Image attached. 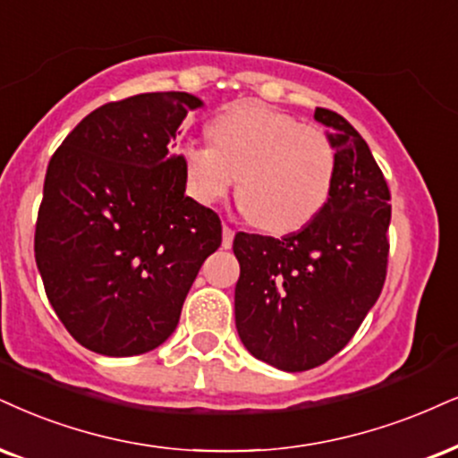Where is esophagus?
Listing matches in <instances>:
<instances>
[{
	"mask_svg": "<svg viewBox=\"0 0 458 458\" xmlns=\"http://www.w3.org/2000/svg\"><path fill=\"white\" fill-rule=\"evenodd\" d=\"M233 235H235V231L231 229L229 225H225V227H223V248L233 246Z\"/></svg>",
	"mask_w": 458,
	"mask_h": 458,
	"instance_id": "esophagus-1",
	"label": "esophagus"
}]
</instances>
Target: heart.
<instances>
[{"label":"heart","mask_w":458,"mask_h":458,"mask_svg":"<svg viewBox=\"0 0 458 458\" xmlns=\"http://www.w3.org/2000/svg\"><path fill=\"white\" fill-rule=\"evenodd\" d=\"M212 144L180 150L189 195L212 206L238 180L246 218L269 233H291L318 216L333 193L337 148L320 127L265 104L231 106L210 123Z\"/></svg>","instance_id":"b5f03b06"}]
</instances>
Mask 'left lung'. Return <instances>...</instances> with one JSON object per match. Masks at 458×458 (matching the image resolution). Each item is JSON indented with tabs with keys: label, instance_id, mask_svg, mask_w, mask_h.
Instances as JSON below:
<instances>
[{
	"label": "left lung",
	"instance_id": "left-lung-1",
	"mask_svg": "<svg viewBox=\"0 0 458 458\" xmlns=\"http://www.w3.org/2000/svg\"><path fill=\"white\" fill-rule=\"evenodd\" d=\"M337 148L333 193L318 216L282 240L244 233L235 327L252 357L306 371L335 357L380 297L388 265L391 191L369 146L346 118L316 108Z\"/></svg>",
	"mask_w": 458,
	"mask_h": 458
}]
</instances>
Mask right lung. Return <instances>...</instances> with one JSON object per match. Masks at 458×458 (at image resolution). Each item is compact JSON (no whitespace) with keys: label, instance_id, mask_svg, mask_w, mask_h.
I'll return each mask as SVG.
<instances>
[{"label":"right lung","instance_id":"right-lung-1","mask_svg":"<svg viewBox=\"0 0 458 458\" xmlns=\"http://www.w3.org/2000/svg\"><path fill=\"white\" fill-rule=\"evenodd\" d=\"M199 106L178 91L110 101L48 163L36 263L59 320L93 352L133 357L165 342L223 242L218 214L184 195L182 161L172 152Z\"/></svg>","mask_w":458,"mask_h":458}]
</instances>
